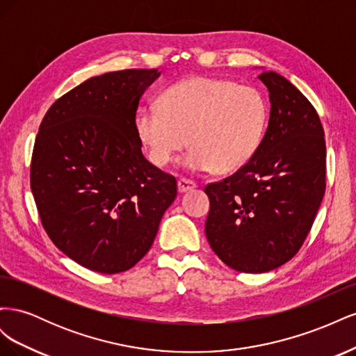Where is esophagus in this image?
Returning <instances> with one entry per match:
<instances>
[{
	"instance_id": "obj_1",
	"label": "esophagus",
	"mask_w": 356,
	"mask_h": 356,
	"mask_svg": "<svg viewBox=\"0 0 356 356\" xmlns=\"http://www.w3.org/2000/svg\"><path fill=\"white\" fill-rule=\"evenodd\" d=\"M196 187H197L196 182H193L190 179H186V178L178 179V191L179 193H187V191L195 190Z\"/></svg>"
}]
</instances>
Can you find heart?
I'll use <instances>...</instances> for the list:
<instances>
[{"label":"heart","instance_id":"1","mask_svg":"<svg viewBox=\"0 0 356 356\" xmlns=\"http://www.w3.org/2000/svg\"><path fill=\"white\" fill-rule=\"evenodd\" d=\"M267 101L252 86L193 77L170 86L159 105L135 117V134L148 160L168 166L188 144L182 160L193 170L229 174L243 168L260 147L267 126Z\"/></svg>","mask_w":356,"mask_h":356}]
</instances>
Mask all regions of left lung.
Segmentation results:
<instances>
[{
	"label": "left lung",
	"mask_w": 356,
	"mask_h": 356,
	"mask_svg": "<svg viewBox=\"0 0 356 356\" xmlns=\"http://www.w3.org/2000/svg\"><path fill=\"white\" fill-rule=\"evenodd\" d=\"M258 79L270 99L263 141L243 168L204 188L208 242L222 263L243 273L291 260L325 193L324 129L314 105L281 74L263 71Z\"/></svg>",
	"instance_id": "8db88e82"
}]
</instances>
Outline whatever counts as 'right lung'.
I'll use <instances>...</instances> for the list:
<instances>
[{"instance_id":"1","label":"right lung","mask_w":356,"mask_h":356,"mask_svg":"<svg viewBox=\"0 0 356 356\" xmlns=\"http://www.w3.org/2000/svg\"><path fill=\"white\" fill-rule=\"evenodd\" d=\"M159 70L96 75L59 98L40 124L31 190L49 238L104 275L134 267L152 248L177 181L143 156L139 99Z\"/></svg>"}]
</instances>
